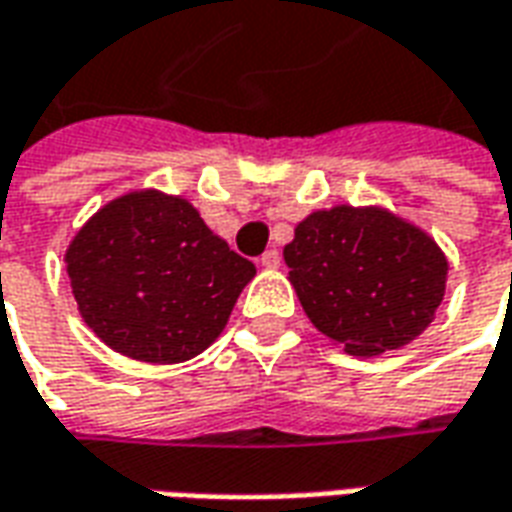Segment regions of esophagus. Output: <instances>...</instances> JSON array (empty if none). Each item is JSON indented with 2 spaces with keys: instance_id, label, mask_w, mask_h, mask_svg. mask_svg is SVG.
Returning <instances> with one entry per match:
<instances>
[{
  "instance_id": "34e87169",
  "label": "esophagus",
  "mask_w": 512,
  "mask_h": 512,
  "mask_svg": "<svg viewBox=\"0 0 512 512\" xmlns=\"http://www.w3.org/2000/svg\"><path fill=\"white\" fill-rule=\"evenodd\" d=\"M279 263H282V255H279L277 249H268V252H263V257H260V266L263 268H279Z\"/></svg>"
}]
</instances>
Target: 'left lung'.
I'll return each mask as SVG.
<instances>
[{
	"label": "left lung",
	"instance_id": "8db88e82",
	"mask_svg": "<svg viewBox=\"0 0 512 512\" xmlns=\"http://www.w3.org/2000/svg\"><path fill=\"white\" fill-rule=\"evenodd\" d=\"M282 255L312 326L351 356L417 340L439 310L450 271L425 230L378 205L310 213Z\"/></svg>",
	"mask_w": 512,
	"mask_h": 512
}]
</instances>
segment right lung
Listing matches in <instances>:
<instances>
[{"instance_id":"1","label":"right lung","mask_w":512,"mask_h":512,"mask_svg":"<svg viewBox=\"0 0 512 512\" xmlns=\"http://www.w3.org/2000/svg\"><path fill=\"white\" fill-rule=\"evenodd\" d=\"M84 323L112 351L175 365L222 334L255 263L183 197L142 189L106 202L65 252Z\"/></svg>"}]
</instances>
